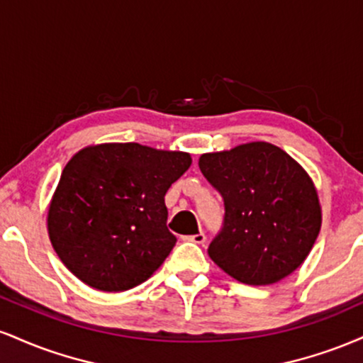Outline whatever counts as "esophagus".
Segmentation results:
<instances>
[{
  "mask_svg": "<svg viewBox=\"0 0 363 363\" xmlns=\"http://www.w3.org/2000/svg\"><path fill=\"white\" fill-rule=\"evenodd\" d=\"M186 239H187V240H191V242H194V244H205L206 235L203 234V232H199V234L189 235V237H186Z\"/></svg>",
  "mask_w": 363,
  "mask_h": 363,
  "instance_id": "obj_1",
  "label": "esophagus"
}]
</instances>
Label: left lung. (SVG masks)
Instances as JSON below:
<instances>
[{
	"label": "left lung",
	"instance_id": "8db88e82",
	"mask_svg": "<svg viewBox=\"0 0 363 363\" xmlns=\"http://www.w3.org/2000/svg\"><path fill=\"white\" fill-rule=\"evenodd\" d=\"M198 165L225 206L208 247L211 259L247 285H269L295 272L320 230L318 193L306 170L264 141L205 153Z\"/></svg>",
	"mask_w": 363,
	"mask_h": 363
}]
</instances>
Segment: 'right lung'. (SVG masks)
<instances>
[{
	"mask_svg": "<svg viewBox=\"0 0 363 363\" xmlns=\"http://www.w3.org/2000/svg\"><path fill=\"white\" fill-rule=\"evenodd\" d=\"M189 153L138 143L78 152L62 170L48 213L66 268L102 291H123L157 272L176 245L165 193L189 169Z\"/></svg>",
	"mask_w": 363,
	"mask_h": 363,
	"instance_id": "obj_1",
	"label": "right lung"
}]
</instances>
